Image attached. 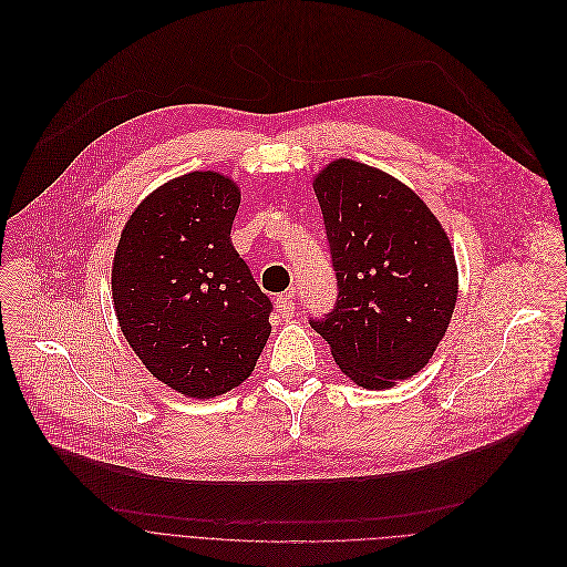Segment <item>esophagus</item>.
<instances>
[{
  "label": "esophagus",
  "instance_id": "1",
  "mask_svg": "<svg viewBox=\"0 0 567 567\" xmlns=\"http://www.w3.org/2000/svg\"><path fill=\"white\" fill-rule=\"evenodd\" d=\"M275 306H277V312H279L284 319H292V315H295V295H292V292L279 295L277 301H275Z\"/></svg>",
  "mask_w": 567,
  "mask_h": 567
}]
</instances>
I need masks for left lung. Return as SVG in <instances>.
I'll list each match as a JSON object with an SVG mask.
<instances>
[{"label":"left lung","instance_id":"8db88e82","mask_svg":"<svg viewBox=\"0 0 567 567\" xmlns=\"http://www.w3.org/2000/svg\"><path fill=\"white\" fill-rule=\"evenodd\" d=\"M337 281L310 326L355 384L389 389L426 367L458 295L449 239L402 183L342 158L315 178Z\"/></svg>","mask_w":567,"mask_h":567}]
</instances>
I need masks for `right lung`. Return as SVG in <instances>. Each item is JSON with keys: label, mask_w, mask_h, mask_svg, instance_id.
<instances>
[{"label": "right lung", "mask_w": 567, "mask_h": 567, "mask_svg": "<svg viewBox=\"0 0 567 567\" xmlns=\"http://www.w3.org/2000/svg\"><path fill=\"white\" fill-rule=\"evenodd\" d=\"M239 187L192 172L147 196L113 261L116 317L154 378L187 398L239 386L270 337L272 301L230 241Z\"/></svg>", "instance_id": "obj_1"}]
</instances>
